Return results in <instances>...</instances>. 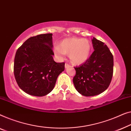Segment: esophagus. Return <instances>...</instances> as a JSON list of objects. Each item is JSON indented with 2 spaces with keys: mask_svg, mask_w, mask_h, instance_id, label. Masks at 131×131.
Instances as JSON below:
<instances>
[{
  "mask_svg": "<svg viewBox=\"0 0 131 131\" xmlns=\"http://www.w3.org/2000/svg\"><path fill=\"white\" fill-rule=\"evenodd\" d=\"M69 66H70V65H69V64H68V63H65V68H68V67H69Z\"/></svg>",
  "mask_w": 131,
  "mask_h": 131,
  "instance_id": "esophagus-1",
  "label": "esophagus"
}]
</instances>
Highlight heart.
Listing matches in <instances>:
<instances>
[{
  "instance_id": "obj_1",
  "label": "heart",
  "mask_w": 131,
  "mask_h": 131,
  "mask_svg": "<svg viewBox=\"0 0 131 131\" xmlns=\"http://www.w3.org/2000/svg\"><path fill=\"white\" fill-rule=\"evenodd\" d=\"M53 50L59 58L63 59L67 53L72 63L74 65H81L89 58L91 44L87 39L68 38L62 40L60 46H55Z\"/></svg>"
}]
</instances>
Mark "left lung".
Masks as SVG:
<instances>
[{"label":"left lung","instance_id":"8db88e82","mask_svg":"<svg viewBox=\"0 0 131 131\" xmlns=\"http://www.w3.org/2000/svg\"><path fill=\"white\" fill-rule=\"evenodd\" d=\"M94 51L88 60L75 67L73 78L79 93L90 97L100 94L108 87L113 73V56L103 42L93 37Z\"/></svg>","mask_w":131,"mask_h":131}]
</instances>
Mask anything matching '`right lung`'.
I'll list each match as a JSON object with an SVG mask.
<instances>
[{"label": "right lung", "instance_id": "right-lung-1", "mask_svg": "<svg viewBox=\"0 0 131 131\" xmlns=\"http://www.w3.org/2000/svg\"><path fill=\"white\" fill-rule=\"evenodd\" d=\"M52 34H40L27 39L16 51L14 72L22 90L42 97L54 87L57 78L65 69V63L54 61Z\"/></svg>", "mask_w": 131, "mask_h": 131}]
</instances>
